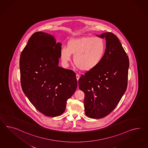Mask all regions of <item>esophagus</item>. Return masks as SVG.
<instances>
[{"label":"esophagus","mask_w":148,"mask_h":148,"mask_svg":"<svg viewBox=\"0 0 148 148\" xmlns=\"http://www.w3.org/2000/svg\"><path fill=\"white\" fill-rule=\"evenodd\" d=\"M79 77L80 76L79 75H78V74H77V75H76V78H77V80H79Z\"/></svg>","instance_id":"34e87169"}]
</instances>
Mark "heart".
<instances>
[{
  "label": "heart",
  "mask_w": 148,
  "mask_h": 148,
  "mask_svg": "<svg viewBox=\"0 0 148 148\" xmlns=\"http://www.w3.org/2000/svg\"><path fill=\"white\" fill-rule=\"evenodd\" d=\"M105 50V43L102 38L83 36L68 41L66 48L61 50L60 57L62 62L67 64L71 55H73V62L76 67L82 71H89L99 64Z\"/></svg>",
  "instance_id": "obj_1"
}]
</instances>
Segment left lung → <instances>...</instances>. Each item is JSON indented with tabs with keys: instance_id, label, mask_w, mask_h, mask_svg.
<instances>
[{
	"instance_id": "obj_1",
	"label": "left lung",
	"mask_w": 148,
	"mask_h": 148,
	"mask_svg": "<svg viewBox=\"0 0 148 148\" xmlns=\"http://www.w3.org/2000/svg\"><path fill=\"white\" fill-rule=\"evenodd\" d=\"M105 38L106 48L99 64L82 75L79 88L85 94L86 115L104 118L115 108L128 84L129 58L118 37L112 33L99 35Z\"/></svg>"
}]
</instances>
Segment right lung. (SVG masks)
Instances as JSON below:
<instances>
[{"mask_svg":"<svg viewBox=\"0 0 148 148\" xmlns=\"http://www.w3.org/2000/svg\"><path fill=\"white\" fill-rule=\"evenodd\" d=\"M61 45L50 34H33L20 58L23 91L44 115L55 117L65 110L66 101L76 91L77 80L71 70L58 66Z\"/></svg>","mask_w":148,"mask_h":148,"instance_id":"right-lung-1","label":"right lung"}]
</instances>
